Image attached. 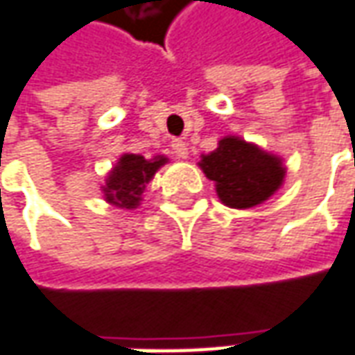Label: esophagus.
Here are the masks:
<instances>
[{"mask_svg": "<svg viewBox=\"0 0 355 355\" xmlns=\"http://www.w3.org/2000/svg\"><path fill=\"white\" fill-rule=\"evenodd\" d=\"M171 149H173V155L177 159H187L189 157V145L182 139H175L171 143Z\"/></svg>", "mask_w": 355, "mask_h": 355, "instance_id": "esophagus-1", "label": "esophagus"}]
</instances>
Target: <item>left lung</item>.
I'll use <instances>...</instances> for the list:
<instances>
[{"label": "left lung", "instance_id": "obj_1", "mask_svg": "<svg viewBox=\"0 0 355 355\" xmlns=\"http://www.w3.org/2000/svg\"><path fill=\"white\" fill-rule=\"evenodd\" d=\"M204 175L214 180L218 198L230 208H253L273 196L285 178V166L277 155L227 135L212 153L198 163Z\"/></svg>", "mask_w": 355, "mask_h": 355}]
</instances>
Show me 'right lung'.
<instances>
[{
  "instance_id": "obj_1",
  "label": "right lung",
  "mask_w": 355,
  "mask_h": 355,
  "mask_svg": "<svg viewBox=\"0 0 355 355\" xmlns=\"http://www.w3.org/2000/svg\"><path fill=\"white\" fill-rule=\"evenodd\" d=\"M166 161L168 159L163 155H157L153 159H145L141 155L133 153L121 155L102 187L105 202L114 204L117 208H125V210L137 208L147 182L155 177V173L165 165Z\"/></svg>"
}]
</instances>
